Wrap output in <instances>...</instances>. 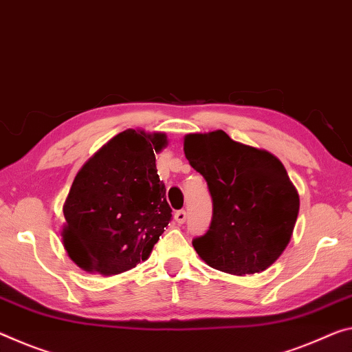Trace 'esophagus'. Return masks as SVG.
Listing matches in <instances>:
<instances>
[{"mask_svg": "<svg viewBox=\"0 0 352 352\" xmlns=\"http://www.w3.org/2000/svg\"><path fill=\"white\" fill-rule=\"evenodd\" d=\"M175 221L178 222V224H183V222L186 221V211L185 210H178L175 211Z\"/></svg>", "mask_w": 352, "mask_h": 352, "instance_id": "esophagus-1", "label": "esophagus"}]
</instances>
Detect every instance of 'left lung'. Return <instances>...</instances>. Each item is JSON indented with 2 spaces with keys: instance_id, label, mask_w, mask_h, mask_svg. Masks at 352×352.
<instances>
[{
  "instance_id": "obj_1",
  "label": "left lung",
  "mask_w": 352,
  "mask_h": 352,
  "mask_svg": "<svg viewBox=\"0 0 352 352\" xmlns=\"http://www.w3.org/2000/svg\"><path fill=\"white\" fill-rule=\"evenodd\" d=\"M183 150L213 199L210 230L192 241L200 258L233 276L267 270L287 249L299 213L280 160L222 130L186 135Z\"/></svg>"
}]
</instances>
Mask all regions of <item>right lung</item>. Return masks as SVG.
<instances>
[{
    "label": "right lung",
    "instance_id": "right-lung-1",
    "mask_svg": "<svg viewBox=\"0 0 352 352\" xmlns=\"http://www.w3.org/2000/svg\"><path fill=\"white\" fill-rule=\"evenodd\" d=\"M166 146V133L128 128L78 170L63 206V243L82 271L120 274L152 254L172 217L155 164Z\"/></svg>",
    "mask_w": 352,
    "mask_h": 352
}]
</instances>
